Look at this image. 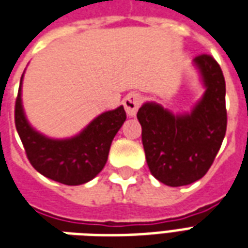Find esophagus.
Instances as JSON below:
<instances>
[{
  "instance_id": "34e87169",
  "label": "esophagus",
  "mask_w": 248,
  "mask_h": 248,
  "mask_svg": "<svg viewBox=\"0 0 248 248\" xmlns=\"http://www.w3.org/2000/svg\"><path fill=\"white\" fill-rule=\"evenodd\" d=\"M140 95L137 93H130L124 99V106L129 117H134L140 106Z\"/></svg>"
}]
</instances>
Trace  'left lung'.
<instances>
[{"instance_id":"8db88e82","label":"left lung","mask_w":248,"mask_h":248,"mask_svg":"<svg viewBox=\"0 0 248 248\" xmlns=\"http://www.w3.org/2000/svg\"><path fill=\"white\" fill-rule=\"evenodd\" d=\"M206 92L191 114L174 115L156 103L137 113L150 172L167 186H186L206 175L227 129L226 82L214 57L194 58Z\"/></svg>"}]
</instances>
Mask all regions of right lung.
<instances>
[{"mask_svg":"<svg viewBox=\"0 0 248 248\" xmlns=\"http://www.w3.org/2000/svg\"><path fill=\"white\" fill-rule=\"evenodd\" d=\"M124 121V108L119 106L101 114L74 138L62 140L46 138L31 129L25 118L19 83L14 108L16 129L31 166L56 182L77 186L92 181L106 165L113 138Z\"/></svg>","mask_w":248,"mask_h":248,"instance_id":"1","label":"right lung"}]
</instances>
